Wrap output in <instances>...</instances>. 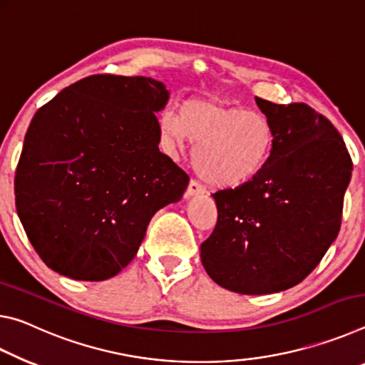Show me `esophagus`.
I'll list each match as a JSON object with an SVG mask.
<instances>
[{"mask_svg":"<svg viewBox=\"0 0 365 365\" xmlns=\"http://www.w3.org/2000/svg\"><path fill=\"white\" fill-rule=\"evenodd\" d=\"M205 189L202 184H199V181H195V179H190L189 184H187V190L186 194L187 195H199V194H204Z\"/></svg>","mask_w":365,"mask_h":365,"instance_id":"esophagus-1","label":"esophagus"}]
</instances>
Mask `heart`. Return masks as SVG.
<instances>
[{
  "label": "heart",
  "instance_id": "obj_1",
  "mask_svg": "<svg viewBox=\"0 0 365 365\" xmlns=\"http://www.w3.org/2000/svg\"><path fill=\"white\" fill-rule=\"evenodd\" d=\"M160 130L171 147L195 142L194 165L213 186L236 187L265 168L272 157L274 133L257 111L218 100L189 98L181 110H165Z\"/></svg>",
  "mask_w": 365,
  "mask_h": 365
}]
</instances>
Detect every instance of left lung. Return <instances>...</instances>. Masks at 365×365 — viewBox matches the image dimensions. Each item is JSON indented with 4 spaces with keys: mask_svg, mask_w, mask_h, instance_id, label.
<instances>
[{
    "mask_svg": "<svg viewBox=\"0 0 365 365\" xmlns=\"http://www.w3.org/2000/svg\"><path fill=\"white\" fill-rule=\"evenodd\" d=\"M255 103L273 128L272 157L246 184L212 194L218 218L200 259L223 288L270 294L307 278L336 239L352 160L312 106Z\"/></svg>",
    "mask_w": 365,
    "mask_h": 365,
    "instance_id": "obj_1",
    "label": "left lung"
}]
</instances>
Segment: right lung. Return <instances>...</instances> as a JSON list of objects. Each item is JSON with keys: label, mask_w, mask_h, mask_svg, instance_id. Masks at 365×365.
<instances>
[{"label": "right lung", "mask_w": 365, "mask_h": 365, "mask_svg": "<svg viewBox=\"0 0 365 365\" xmlns=\"http://www.w3.org/2000/svg\"><path fill=\"white\" fill-rule=\"evenodd\" d=\"M152 77L95 74L40 106L16 168V208L40 259L83 282L134 259L155 212L178 202L187 173L158 150Z\"/></svg>", "instance_id": "add662e5"}]
</instances>
